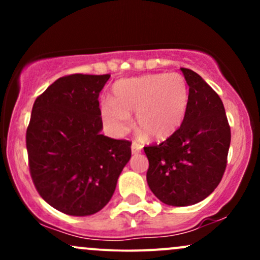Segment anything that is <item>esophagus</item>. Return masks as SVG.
<instances>
[{"label": "esophagus", "instance_id": "1", "mask_svg": "<svg viewBox=\"0 0 260 260\" xmlns=\"http://www.w3.org/2000/svg\"><path fill=\"white\" fill-rule=\"evenodd\" d=\"M132 153L133 154H137V153H139L140 150H142V145L139 144V143H137V142H133V144H132Z\"/></svg>", "mask_w": 260, "mask_h": 260}]
</instances>
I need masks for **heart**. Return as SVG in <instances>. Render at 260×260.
<instances>
[{"label":"heart","instance_id":"heart-1","mask_svg":"<svg viewBox=\"0 0 260 260\" xmlns=\"http://www.w3.org/2000/svg\"><path fill=\"white\" fill-rule=\"evenodd\" d=\"M189 104V88L180 73L147 74L118 80L111 101L101 105V117L117 137L124 136L134 113L138 129L154 140H165L180 129Z\"/></svg>","mask_w":260,"mask_h":260}]
</instances>
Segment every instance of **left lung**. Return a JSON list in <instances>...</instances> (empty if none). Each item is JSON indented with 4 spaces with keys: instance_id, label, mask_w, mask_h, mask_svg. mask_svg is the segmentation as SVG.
Wrapping results in <instances>:
<instances>
[{
    "instance_id": "obj_1",
    "label": "left lung",
    "mask_w": 260,
    "mask_h": 260,
    "mask_svg": "<svg viewBox=\"0 0 260 260\" xmlns=\"http://www.w3.org/2000/svg\"><path fill=\"white\" fill-rule=\"evenodd\" d=\"M189 104L180 129L160 144L144 147L151 192L172 207H188L205 199L219 186L231 142L225 107L199 74L181 68Z\"/></svg>"
}]
</instances>
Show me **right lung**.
Here are the masks:
<instances>
[{
    "label": "right lung",
    "mask_w": 260,
    "mask_h": 260,
    "mask_svg": "<svg viewBox=\"0 0 260 260\" xmlns=\"http://www.w3.org/2000/svg\"><path fill=\"white\" fill-rule=\"evenodd\" d=\"M110 74H71L35 100L26 128L29 171L38 193L58 211L92 215L110 202L131 159L129 140L101 134L99 94Z\"/></svg>",
    "instance_id": "1"
}]
</instances>
